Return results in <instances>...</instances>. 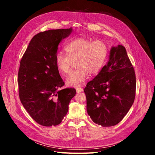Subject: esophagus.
<instances>
[{
    "label": "esophagus",
    "instance_id": "esophagus-1",
    "mask_svg": "<svg viewBox=\"0 0 155 155\" xmlns=\"http://www.w3.org/2000/svg\"><path fill=\"white\" fill-rule=\"evenodd\" d=\"M76 91H77V93L82 92L83 91V89L82 87H77L76 88Z\"/></svg>",
    "mask_w": 155,
    "mask_h": 155
}]
</instances>
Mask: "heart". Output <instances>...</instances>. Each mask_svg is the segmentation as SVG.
I'll use <instances>...</instances> for the list:
<instances>
[{"instance_id": "1", "label": "heart", "mask_w": 155, "mask_h": 155, "mask_svg": "<svg viewBox=\"0 0 155 155\" xmlns=\"http://www.w3.org/2000/svg\"><path fill=\"white\" fill-rule=\"evenodd\" d=\"M67 55L57 53L55 64L62 74L71 70L72 62L76 61L77 69L66 78V84L71 87H79L89 76L97 74L104 67L108 54L107 44L101 40L93 41L85 38H77L64 48Z\"/></svg>"}]
</instances>
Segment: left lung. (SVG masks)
<instances>
[{
    "mask_svg": "<svg viewBox=\"0 0 155 155\" xmlns=\"http://www.w3.org/2000/svg\"><path fill=\"white\" fill-rule=\"evenodd\" d=\"M135 90V73L126 48L112 46L107 64L84 89L87 112L100 126H115L132 106Z\"/></svg>",
    "mask_w": 155,
    "mask_h": 155,
    "instance_id": "obj_1",
    "label": "left lung"
}]
</instances>
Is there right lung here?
Segmentation results:
<instances>
[{
  "mask_svg": "<svg viewBox=\"0 0 155 155\" xmlns=\"http://www.w3.org/2000/svg\"><path fill=\"white\" fill-rule=\"evenodd\" d=\"M73 28L51 29L35 35L21 59L18 73L19 97L31 118L41 126L61 124L76 94L64 85L55 64L58 44Z\"/></svg>",
  "mask_w": 155,
  "mask_h": 155,
  "instance_id": "obj_1",
  "label": "right lung"
}]
</instances>
